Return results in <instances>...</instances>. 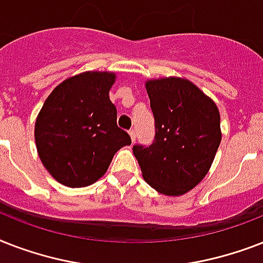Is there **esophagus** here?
I'll use <instances>...</instances> for the list:
<instances>
[{"mask_svg":"<svg viewBox=\"0 0 263 263\" xmlns=\"http://www.w3.org/2000/svg\"><path fill=\"white\" fill-rule=\"evenodd\" d=\"M129 134H130V137H132V141H133V142L136 141V138H137V133H136V130L130 129Z\"/></svg>","mask_w":263,"mask_h":263,"instance_id":"34e87169","label":"esophagus"}]
</instances>
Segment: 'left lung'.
Masks as SVG:
<instances>
[{"instance_id": "obj_1", "label": "left lung", "mask_w": 263, "mask_h": 263, "mask_svg": "<svg viewBox=\"0 0 263 263\" xmlns=\"http://www.w3.org/2000/svg\"><path fill=\"white\" fill-rule=\"evenodd\" d=\"M155 118L152 144L133 145L142 176L165 195H182L203 179L221 141L220 112L187 80L146 83Z\"/></svg>"}]
</instances>
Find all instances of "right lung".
I'll list each match as a JSON object with an SVG mask.
<instances>
[{
	"label": "right lung",
	"mask_w": 263,
	"mask_h": 263,
	"mask_svg": "<svg viewBox=\"0 0 263 263\" xmlns=\"http://www.w3.org/2000/svg\"><path fill=\"white\" fill-rule=\"evenodd\" d=\"M112 73L87 72L65 80L46 99L35 123L42 163L60 183L89 186L132 138L117 125L108 98Z\"/></svg>",
	"instance_id": "right-lung-1"
}]
</instances>
